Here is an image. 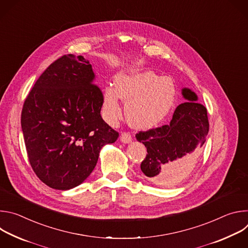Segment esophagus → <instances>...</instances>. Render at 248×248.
I'll list each match as a JSON object with an SVG mask.
<instances>
[{"mask_svg": "<svg viewBox=\"0 0 248 248\" xmlns=\"http://www.w3.org/2000/svg\"><path fill=\"white\" fill-rule=\"evenodd\" d=\"M121 141L124 143H129L132 141V137L129 132H123L121 134Z\"/></svg>", "mask_w": 248, "mask_h": 248, "instance_id": "esophagus-1", "label": "esophagus"}]
</instances>
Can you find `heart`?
<instances>
[{
  "label": "heart",
  "instance_id": "obj_1",
  "mask_svg": "<svg viewBox=\"0 0 248 248\" xmlns=\"http://www.w3.org/2000/svg\"><path fill=\"white\" fill-rule=\"evenodd\" d=\"M175 97L171 78L160 77L152 70L121 74L115 87L109 86L103 95V114L111 124L123 116L120 99L125 103L128 123L136 127L159 124L170 112Z\"/></svg>",
  "mask_w": 248,
  "mask_h": 248
}]
</instances>
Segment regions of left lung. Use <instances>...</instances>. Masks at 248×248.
<instances>
[{
  "label": "left lung",
  "mask_w": 248,
  "mask_h": 248,
  "mask_svg": "<svg viewBox=\"0 0 248 248\" xmlns=\"http://www.w3.org/2000/svg\"><path fill=\"white\" fill-rule=\"evenodd\" d=\"M182 93L187 101L176 107L169 124L135 135L147 149L141 170L157 186L174 184L201 150L209 131L207 110L197 102V95L188 88Z\"/></svg>",
  "instance_id": "obj_1"
}]
</instances>
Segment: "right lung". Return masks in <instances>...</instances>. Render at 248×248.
<instances>
[{"label":"right lung","instance_id":"add662e5","mask_svg":"<svg viewBox=\"0 0 248 248\" xmlns=\"http://www.w3.org/2000/svg\"><path fill=\"white\" fill-rule=\"evenodd\" d=\"M94 78L82 56L64 55L47 67L24 101L21 128L28 160L54 189L82 184L101 148L119 137L101 117L103 93Z\"/></svg>","mask_w":248,"mask_h":248}]
</instances>
